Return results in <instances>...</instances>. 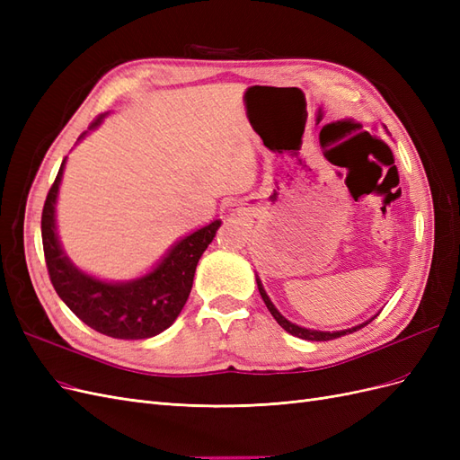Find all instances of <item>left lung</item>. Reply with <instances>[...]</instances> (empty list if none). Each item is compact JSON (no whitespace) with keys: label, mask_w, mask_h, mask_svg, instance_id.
Listing matches in <instances>:
<instances>
[{"label":"left lung","mask_w":460,"mask_h":460,"mask_svg":"<svg viewBox=\"0 0 460 460\" xmlns=\"http://www.w3.org/2000/svg\"><path fill=\"white\" fill-rule=\"evenodd\" d=\"M257 286H259V294H261V297H262L264 305H267V309H269V311H270V314L276 318V323L280 324L286 332H289L291 336L301 338V340H309V341H328V340H336V338L345 336V333H353V332H357L358 328H365L368 323H372V320H374V318H370L368 323H365V324H358V326H355V328L341 330V332H318V330H307V328H301V326H297V324H291L289 320H286L280 313L276 311V307L272 305V301L269 299L267 291H264V288H262V284H261L259 278H257Z\"/></svg>","instance_id":"obj_1"}]
</instances>
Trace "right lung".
Listing matches in <instances>:
<instances>
[{"label": "right lung", "instance_id": "right-lung-1", "mask_svg": "<svg viewBox=\"0 0 460 460\" xmlns=\"http://www.w3.org/2000/svg\"><path fill=\"white\" fill-rule=\"evenodd\" d=\"M97 117L90 130L102 122ZM84 136V134H82ZM63 166L55 176L41 211V243H44L49 280L82 323L95 332L117 340H146L169 328L182 311L193 284L196 267L213 242L220 220L180 240L155 269L132 282L109 284L80 272L66 259L55 232V199L63 176Z\"/></svg>", "mask_w": 460, "mask_h": 460}]
</instances>
